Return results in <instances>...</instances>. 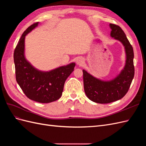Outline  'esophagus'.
I'll list each match as a JSON object with an SVG mask.
<instances>
[{"mask_svg": "<svg viewBox=\"0 0 146 146\" xmlns=\"http://www.w3.org/2000/svg\"><path fill=\"white\" fill-rule=\"evenodd\" d=\"M83 63V60L82 58H79L77 59V64L78 65H82V64Z\"/></svg>", "mask_w": 146, "mask_h": 146, "instance_id": "1", "label": "esophagus"}]
</instances>
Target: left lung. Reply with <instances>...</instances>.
Segmentation results:
<instances>
[{
    "instance_id": "left-lung-1",
    "label": "left lung",
    "mask_w": 146,
    "mask_h": 146,
    "mask_svg": "<svg viewBox=\"0 0 146 146\" xmlns=\"http://www.w3.org/2000/svg\"><path fill=\"white\" fill-rule=\"evenodd\" d=\"M111 36L125 47L126 63L120 74L113 80L102 81L83 70L84 90L88 99L98 104H109L122 99L129 91L135 75L133 47L119 25L110 24Z\"/></svg>"
}]
</instances>
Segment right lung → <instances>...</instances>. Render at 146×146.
Segmentation results:
<instances>
[{"instance_id":"obj_1","label":"right lung","mask_w":146,"mask_h":146,"mask_svg":"<svg viewBox=\"0 0 146 146\" xmlns=\"http://www.w3.org/2000/svg\"><path fill=\"white\" fill-rule=\"evenodd\" d=\"M38 23L29 27L22 35L14 51L16 80L24 93L31 100L46 104L59 99L64 83L74 69L76 64L70 63L49 72L34 68L24 56L25 35L36 27Z\"/></svg>"}]
</instances>
